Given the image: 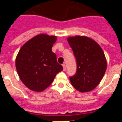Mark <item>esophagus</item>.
Masks as SVG:
<instances>
[{
    "label": "esophagus",
    "mask_w": 122,
    "mask_h": 122,
    "mask_svg": "<svg viewBox=\"0 0 122 122\" xmlns=\"http://www.w3.org/2000/svg\"><path fill=\"white\" fill-rule=\"evenodd\" d=\"M63 71H65L66 70V65L65 63L63 64Z\"/></svg>",
    "instance_id": "obj_1"
}]
</instances>
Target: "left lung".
<instances>
[{
    "label": "left lung",
    "instance_id": "8db88e82",
    "mask_svg": "<svg viewBox=\"0 0 122 122\" xmlns=\"http://www.w3.org/2000/svg\"><path fill=\"white\" fill-rule=\"evenodd\" d=\"M67 40L76 59V72L69 78L72 86L80 92H90L98 86L106 71L104 52L96 42L86 36Z\"/></svg>",
    "mask_w": 122,
    "mask_h": 122
}]
</instances>
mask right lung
<instances>
[{"instance_id": "add662e5", "label": "right lung", "mask_w": 122, "mask_h": 122, "mask_svg": "<svg viewBox=\"0 0 122 122\" xmlns=\"http://www.w3.org/2000/svg\"><path fill=\"white\" fill-rule=\"evenodd\" d=\"M55 36L38 35L25 43L15 59V66L20 79L35 92H42L52 83L56 74L63 71L51 48Z\"/></svg>"}]
</instances>
